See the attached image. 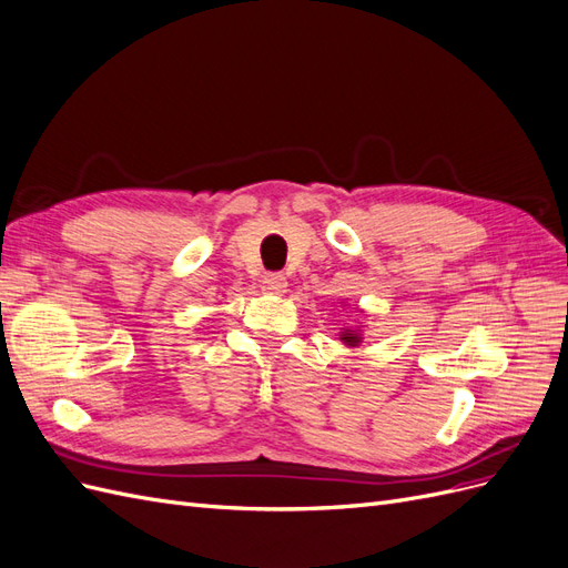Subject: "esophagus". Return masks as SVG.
Wrapping results in <instances>:
<instances>
[{"mask_svg":"<svg viewBox=\"0 0 568 568\" xmlns=\"http://www.w3.org/2000/svg\"><path fill=\"white\" fill-rule=\"evenodd\" d=\"M263 291L267 294H284L286 291V277L280 272H267L263 277Z\"/></svg>","mask_w":568,"mask_h":568,"instance_id":"esophagus-1","label":"esophagus"}]
</instances>
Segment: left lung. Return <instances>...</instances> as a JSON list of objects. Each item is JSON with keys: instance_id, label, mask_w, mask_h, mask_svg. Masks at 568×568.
I'll return each instance as SVG.
<instances>
[{"instance_id": "1", "label": "left lung", "mask_w": 568, "mask_h": 568, "mask_svg": "<svg viewBox=\"0 0 568 568\" xmlns=\"http://www.w3.org/2000/svg\"><path fill=\"white\" fill-rule=\"evenodd\" d=\"M363 313V311H359ZM363 322H359V326H341V332H338V338L346 343L348 348H357L359 343H363Z\"/></svg>"}]
</instances>
